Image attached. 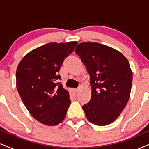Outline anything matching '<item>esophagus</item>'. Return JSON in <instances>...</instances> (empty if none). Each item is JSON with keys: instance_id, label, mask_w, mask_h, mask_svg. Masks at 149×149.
Listing matches in <instances>:
<instances>
[{"instance_id": "34e87169", "label": "esophagus", "mask_w": 149, "mask_h": 149, "mask_svg": "<svg viewBox=\"0 0 149 149\" xmlns=\"http://www.w3.org/2000/svg\"><path fill=\"white\" fill-rule=\"evenodd\" d=\"M72 91H73V92H74V93H77V91H79V89H73Z\"/></svg>"}]
</instances>
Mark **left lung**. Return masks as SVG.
Returning <instances> with one entry per match:
<instances>
[{"label": "left lung", "mask_w": 149, "mask_h": 149, "mask_svg": "<svg viewBox=\"0 0 149 149\" xmlns=\"http://www.w3.org/2000/svg\"><path fill=\"white\" fill-rule=\"evenodd\" d=\"M75 52L90 76L91 97L82 107L87 119L96 125L111 124L129 100L132 84L129 62L119 51L98 42H81Z\"/></svg>", "instance_id": "1"}]
</instances>
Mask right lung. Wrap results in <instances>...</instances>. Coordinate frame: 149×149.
<instances>
[{"label": "right lung", "mask_w": 149, "mask_h": 149, "mask_svg": "<svg viewBox=\"0 0 149 149\" xmlns=\"http://www.w3.org/2000/svg\"><path fill=\"white\" fill-rule=\"evenodd\" d=\"M77 45L49 42L30 52L18 64V93L32 117L45 125H56L66 117L71 101L68 91L58 82V72Z\"/></svg>", "instance_id": "right-lung-1"}]
</instances>
